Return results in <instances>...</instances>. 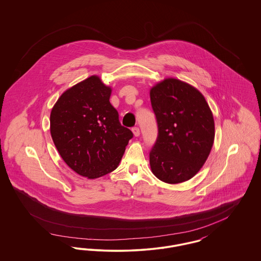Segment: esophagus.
Listing matches in <instances>:
<instances>
[{"mask_svg": "<svg viewBox=\"0 0 261 261\" xmlns=\"http://www.w3.org/2000/svg\"><path fill=\"white\" fill-rule=\"evenodd\" d=\"M132 132L134 134V136L138 137L140 135V129L138 127H133L132 128Z\"/></svg>", "mask_w": 261, "mask_h": 261, "instance_id": "1", "label": "esophagus"}]
</instances>
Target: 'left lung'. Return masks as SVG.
I'll list each match as a JSON object with an SVG mask.
<instances>
[{
	"instance_id": "left-lung-1",
	"label": "left lung",
	"mask_w": 261,
	"mask_h": 261,
	"mask_svg": "<svg viewBox=\"0 0 261 261\" xmlns=\"http://www.w3.org/2000/svg\"><path fill=\"white\" fill-rule=\"evenodd\" d=\"M158 137L149 151L152 173L168 184L185 182L207 160L214 141L211 109L196 88L167 78L149 92Z\"/></svg>"
}]
</instances>
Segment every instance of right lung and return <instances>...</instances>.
I'll list each match as a JSON object with an SVG mask.
<instances>
[{
  "instance_id": "1",
  "label": "right lung",
  "mask_w": 261,
  "mask_h": 261,
  "mask_svg": "<svg viewBox=\"0 0 261 261\" xmlns=\"http://www.w3.org/2000/svg\"><path fill=\"white\" fill-rule=\"evenodd\" d=\"M111 93L93 75L66 90L50 112V135L62 160L89 179L116 169L133 138L110 102Z\"/></svg>"
}]
</instances>
